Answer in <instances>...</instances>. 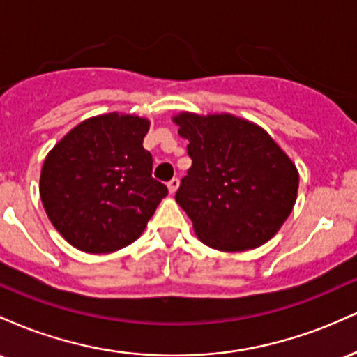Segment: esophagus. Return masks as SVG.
Instances as JSON below:
<instances>
[{
    "label": "esophagus",
    "mask_w": 357,
    "mask_h": 357,
    "mask_svg": "<svg viewBox=\"0 0 357 357\" xmlns=\"http://www.w3.org/2000/svg\"><path fill=\"white\" fill-rule=\"evenodd\" d=\"M178 188H179V179L178 178H173L169 183H167V190H169L171 195H174V192L178 191Z\"/></svg>",
    "instance_id": "esophagus-1"
}]
</instances>
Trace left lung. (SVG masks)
Wrapping results in <instances>:
<instances>
[{
	"label": "left lung",
	"mask_w": 357,
	"mask_h": 357,
	"mask_svg": "<svg viewBox=\"0 0 357 357\" xmlns=\"http://www.w3.org/2000/svg\"><path fill=\"white\" fill-rule=\"evenodd\" d=\"M192 165L176 202L196 236L220 252L267 243L297 199L298 171L260 126L231 114L173 117Z\"/></svg>",
	"instance_id": "1"
}]
</instances>
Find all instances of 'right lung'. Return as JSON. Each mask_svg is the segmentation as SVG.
I'll return each mask as SVG.
<instances>
[{
	"label": "right lung",
	"instance_id": "add662e5",
	"mask_svg": "<svg viewBox=\"0 0 357 357\" xmlns=\"http://www.w3.org/2000/svg\"><path fill=\"white\" fill-rule=\"evenodd\" d=\"M149 121L110 112L85 119L47 154L40 198L56 231L87 253L136 241L167 195L142 147Z\"/></svg>",
	"mask_w": 357,
	"mask_h": 357
}]
</instances>
